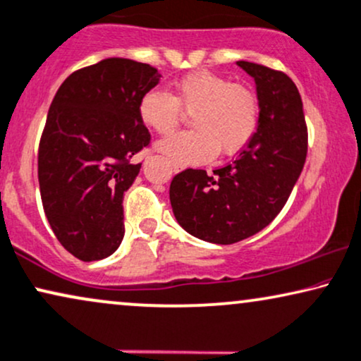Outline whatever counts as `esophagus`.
<instances>
[{
	"label": "esophagus",
	"mask_w": 361,
	"mask_h": 361,
	"mask_svg": "<svg viewBox=\"0 0 361 361\" xmlns=\"http://www.w3.org/2000/svg\"><path fill=\"white\" fill-rule=\"evenodd\" d=\"M171 170L175 171V173H178V171H181V166H180V165H173Z\"/></svg>",
	"instance_id": "1"
}]
</instances>
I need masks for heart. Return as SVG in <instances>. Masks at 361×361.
<instances>
[{"label":"heart","instance_id":"b5f03b06","mask_svg":"<svg viewBox=\"0 0 361 361\" xmlns=\"http://www.w3.org/2000/svg\"><path fill=\"white\" fill-rule=\"evenodd\" d=\"M183 113L195 130L178 133L158 145L176 165H195L216 154L233 157L253 140L259 125L257 91L228 76L196 71L181 76L175 93L152 90L140 99V120L154 133L168 136L180 126Z\"/></svg>","mask_w":361,"mask_h":361}]
</instances>
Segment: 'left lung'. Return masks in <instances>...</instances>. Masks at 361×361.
<instances>
[{
	"label": "left lung",
	"mask_w": 361,
	"mask_h": 361,
	"mask_svg": "<svg viewBox=\"0 0 361 361\" xmlns=\"http://www.w3.org/2000/svg\"><path fill=\"white\" fill-rule=\"evenodd\" d=\"M238 66L257 83L259 125L253 140L212 175L188 168L170 185L178 223L190 235L216 245L248 238L275 220L308 149L302 97L290 76L250 61H238Z\"/></svg>",
	"instance_id": "8db88e82"
}]
</instances>
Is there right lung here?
Listing matches in <instances>:
<instances>
[{"instance_id":"add662e5","label":"right lung","mask_w":361,"mask_h":361,"mask_svg":"<svg viewBox=\"0 0 361 361\" xmlns=\"http://www.w3.org/2000/svg\"><path fill=\"white\" fill-rule=\"evenodd\" d=\"M157 68L108 58L73 71L49 106L39 140L38 181L49 226L81 262L116 252L123 195L138 176L133 158L152 143L140 99L159 83Z\"/></svg>"}]
</instances>
